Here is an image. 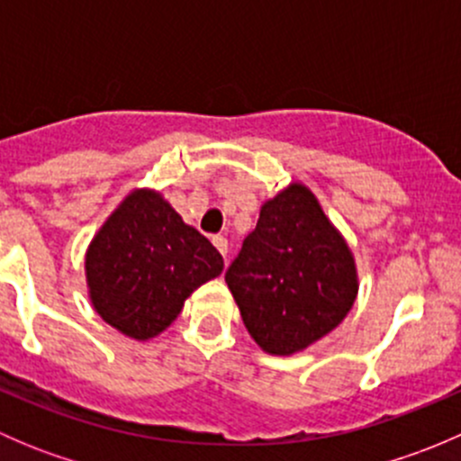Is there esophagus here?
Wrapping results in <instances>:
<instances>
[{"instance_id":"34e87169","label":"esophagus","mask_w":461,"mask_h":461,"mask_svg":"<svg viewBox=\"0 0 461 461\" xmlns=\"http://www.w3.org/2000/svg\"><path fill=\"white\" fill-rule=\"evenodd\" d=\"M212 243H213V248H216L218 252H221L227 260V249H230V245H227L225 236H212Z\"/></svg>"}]
</instances>
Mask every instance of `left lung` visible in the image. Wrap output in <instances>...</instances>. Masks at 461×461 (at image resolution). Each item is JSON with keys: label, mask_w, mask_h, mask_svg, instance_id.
Instances as JSON below:
<instances>
[{"label": "left lung", "mask_w": 461, "mask_h": 461, "mask_svg": "<svg viewBox=\"0 0 461 461\" xmlns=\"http://www.w3.org/2000/svg\"><path fill=\"white\" fill-rule=\"evenodd\" d=\"M249 337L267 355L303 352L352 310V249L312 192L290 183L260 204L257 230L225 272Z\"/></svg>", "instance_id": "left-lung-1"}]
</instances>
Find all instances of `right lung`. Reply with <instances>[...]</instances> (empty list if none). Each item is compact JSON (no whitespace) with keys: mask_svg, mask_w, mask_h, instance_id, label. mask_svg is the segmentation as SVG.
I'll list each match as a JSON object with an SVG mask.
<instances>
[{"mask_svg":"<svg viewBox=\"0 0 461 461\" xmlns=\"http://www.w3.org/2000/svg\"><path fill=\"white\" fill-rule=\"evenodd\" d=\"M93 310L136 341L165 332L222 257L156 189H133L93 236L85 257Z\"/></svg>","mask_w":461,"mask_h":461,"instance_id":"add662e5","label":"right lung"}]
</instances>
